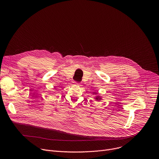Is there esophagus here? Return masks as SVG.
Instances as JSON below:
<instances>
[{
    "instance_id": "obj_1",
    "label": "esophagus",
    "mask_w": 159,
    "mask_h": 159,
    "mask_svg": "<svg viewBox=\"0 0 159 159\" xmlns=\"http://www.w3.org/2000/svg\"><path fill=\"white\" fill-rule=\"evenodd\" d=\"M74 83H75L76 85H80V83H78V82H75Z\"/></svg>"
}]
</instances>
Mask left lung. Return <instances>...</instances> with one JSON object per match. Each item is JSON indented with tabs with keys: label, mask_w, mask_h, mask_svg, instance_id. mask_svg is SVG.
Returning a JSON list of instances; mask_svg holds the SVG:
<instances>
[{
	"label": "left lung",
	"mask_w": 159,
	"mask_h": 159,
	"mask_svg": "<svg viewBox=\"0 0 159 159\" xmlns=\"http://www.w3.org/2000/svg\"><path fill=\"white\" fill-rule=\"evenodd\" d=\"M93 94H97L98 93H94ZM95 99H96L97 101H99V100H101V97H100V96H96V97H95Z\"/></svg>",
	"instance_id": "1"
}]
</instances>
